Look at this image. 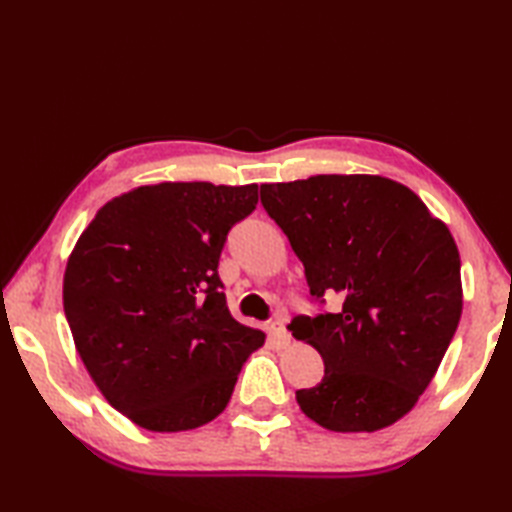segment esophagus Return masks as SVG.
Wrapping results in <instances>:
<instances>
[{
  "label": "esophagus",
  "mask_w": 512,
  "mask_h": 512,
  "mask_svg": "<svg viewBox=\"0 0 512 512\" xmlns=\"http://www.w3.org/2000/svg\"><path fill=\"white\" fill-rule=\"evenodd\" d=\"M268 336H271L277 348H287L291 343V334L287 332V327H284L280 320H275V323L268 325Z\"/></svg>",
  "instance_id": "34e87169"
}]
</instances>
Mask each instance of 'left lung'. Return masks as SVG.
I'll return each mask as SVG.
<instances>
[{"mask_svg":"<svg viewBox=\"0 0 512 512\" xmlns=\"http://www.w3.org/2000/svg\"><path fill=\"white\" fill-rule=\"evenodd\" d=\"M262 205L305 266L309 293L339 314L289 329L325 361L302 413L339 433L379 431L427 391L461 320V257L447 225L384 176H311L262 185Z\"/></svg>","mask_w":512,"mask_h":512,"instance_id":"8db88e82","label":"left lung"}]
</instances>
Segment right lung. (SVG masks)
I'll use <instances>...</instances> for the list:
<instances>
[{
  "label": "right lung",
  "mask_w": 512,
  "mask_h": 512,
  "mask_svg": "<svg viewBox=\"0 0 512 512\" xmlns=\"http://www.w3.org/2000/svg\"><path fill=\"white\" fill-rule=\"evenodd\" d=\"M257 185L160 183L112 198L67 259L63 305L103 397L142 429L176 433L228 406L264 332L225 305L219 257Z\"/></svg>",
  "instance_id": "1"
}]
</instances>
